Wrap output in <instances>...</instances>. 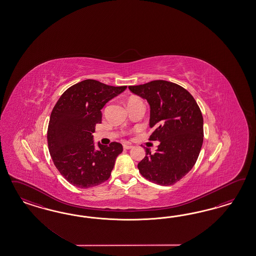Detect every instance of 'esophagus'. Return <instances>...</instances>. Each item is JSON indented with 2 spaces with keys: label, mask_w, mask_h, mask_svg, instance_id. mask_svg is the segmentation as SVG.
Listing matches in <instances>:
<instances>
[{
  "label": "esophagus",
  "mask_w": 256,
  "mask_h": 256,
  "mask_svg": "<svg viewBox=\"0 0 256 256\" xmlns=\"http://www.w3.org/2000/svg\"><path fill=\"white\" fill-rule=\"evenodd\" d=\"M123 146H124V149H128H128H132V148H133L130 144H124Z\"/></svg>",
  "instance_id": "1"
}]
</instances>
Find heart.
I'll return each instance as SVG.
<instances>
[{"label":"heart","instance_id":"heart-1","mask_svg":"<svg viewBox=\"0 0 256 256\" xmlns=\"http://www.w3.org/2000/svg\"><path fill=\"white\" fill-rule=\"evenodd\" d=\"M132 100H135V98H132Z\"/></svg>","mask_w":256,"mask_h":256}]
</instances>
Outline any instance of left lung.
Returning a JSON list of instances; mask_svg holds the SVG:
<instances>
[{
  "label": "left lung",
  "mask_w": 256,
  "mask_h": 256,
  "mask_svg": "<svg viewBox=\"0 0 256 256\" xmlns=\"http://www.w3.org/2000/svg\"><path fill=\"white\" fill-rule=\"evenodd\" d=\"M150 106V140H158L155 153L146 149L138 163L140 174L149 181L170 186L192 169L204 140V119L194 96L183 87L166 80L128 86Z\"/></svg>",
  "instance_id": "1"
}]
</instances>
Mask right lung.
<instances>
[{"mask_svg": "<svg viewBox=\"0 0 256 256\" xmlns=\"http://www.w3.org/2000/svg\"><path fill=\"white\" fill-rule=\"evenodd\" d=\"M126 89L86 80L70 87L55 104L48 128V151L57 170L73 186L92 188L110 178L123 146L112 142H98L96 148L93 133L101 123L102 108Z\"/></svg>", "mask_w": 256, "mask_h": 256, "instance_id": "obj_1", "label": "right lung"}]
</instances>
